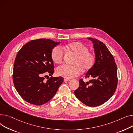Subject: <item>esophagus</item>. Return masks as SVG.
Segmentation results:
<instances>
[{"label":"esophagus","instance_id":"obj_1","mask_svg":"<svg viewBox=\"0 0 133 133\" xmlns=\"http://www.w3.org/2000/svg\"><path fill=\"white\" fill-rule=\"evenodd\" d=\"M64 80L65 81H67V82H69V81H70V79H67V78H64Z\"/></svg>","mask_w":133,"mask_h":133}]
</instances>
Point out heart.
I'll return each instance as SVG.
<instances>
[{
  "instance_id": "obj_1",
  "label": "heart",
  "mask_w": 133,
  "mask_h": 133,
  "mask_svg": "<svg viewBox=\"0 0 133 133\" xmlns=\"http://www.w3.org/2000/svg\"><path fill=\"white\" fill-rule=\"evenodd\" d=\"M55 47L51 54L52 61L56 64H61L63 61L64 51L71 52L75 55L72 66L63 65L56 69V74L65 78L71 79L80 75L84 71H88L95 64L96 56L89 51V48L80 42H74L62 46Z\"/></svg>"
}]
</instances>
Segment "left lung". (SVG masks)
Instances as JSON below:
<instances>
[{
  "instance_id": "1",
  "label": "left lung",
  "mask_w": 133,
  "mask_h": 133,
  "mask_svg": "<svg viewBox=\"0 0 133 133\" xmlns=\"http://www.w3.org/2000/svg\"><path fill=\"white\" fill-rule=\"evenodd\" d=\"M88 38L93 43L96 61L85 77L92 79L86 83L81 79L79 88L74 93L85 105L96 107L106 102L115 93L118 84L117 66L113 55L104 43L96 38Z\"/></svg>"
}]
</instances>
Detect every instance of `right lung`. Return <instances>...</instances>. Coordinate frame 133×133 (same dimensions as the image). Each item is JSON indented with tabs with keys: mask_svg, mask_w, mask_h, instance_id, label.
<instances>
[{
	"mask_svg": "<svg viewBox=\"0 0 133 133\" xmlns=\"http://www.w3.org/2000/svg\"><path fill=\"white\" fill-rule=\"evenodd\" d=\"M59 43L49 39L33 40L18 51L14 63L13 81L15 89L27 102L37 106L45 104L63 83L62 77H50L44 81L47 76L44 75L51 76L54 72L51 54Z\"/></svg>",
	"mask_w": 133,
	"mask_h": 133,
	"instance_id": "add662e5",
	"label": "right lung"
}]
</instances>
